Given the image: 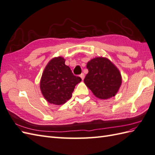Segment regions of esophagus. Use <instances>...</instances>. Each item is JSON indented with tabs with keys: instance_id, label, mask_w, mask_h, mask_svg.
<instances>
[{
	"instance_id": "1",
	"label": "esophagus",
	"mask_w": 155,
	"mask_h": 155,
	"mask_svg": "<svg viewBox=\"0 0 155 155\" xmlns=\"http://www.w3.org/2000/svg\"><path fill=\"white\" fill-rule=\"evenodd\" d=\"M80 78H81V80H84V78H85V74L82 73V74L80 75Z\"/></svg>"
}]
</instances>
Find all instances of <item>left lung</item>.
Masks as SVG:
<instances>
[{
	"instance_id": "8db88e82",
	"label": "left lung",
	"mask_w": 155,
	"mask_h": 155,
	"mask_svg": "<svg viewBox=\"0 0 155 155\" xmlns=\"http://www.w3.org/2000/svg\"><path fill=\"white\" fill-rule=\"evenodd\" d=\"M89 72L84 79L87 87L101 99L115 96L122 84L119 70L110 60L104 57L93 58L87 64Z\"/></svg>"
}]
</instances>
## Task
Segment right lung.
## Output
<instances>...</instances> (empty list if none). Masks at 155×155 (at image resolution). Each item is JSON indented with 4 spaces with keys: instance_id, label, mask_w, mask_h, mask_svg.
Returning a JSON list of instances; mask_svg holds the SVG:
<instances>
[{
    "instance_id": "1",
    "label": "right lung",
    "mask_w": 155,
    "mask_h": 155,
    "mask_svg": "<svg viewBox=\"0 0 155 155\" xmlns=\"http://www.w3.org/2000/svg\"><path fill=\"white\" fill-rule=\"evenodd\" d=\"M81 79L71 72L61 56L51 60L45 67L40 81V89L45 99L56 105L64 104L72 96L75 85Z\"/></svg>"
}]
</instances>
